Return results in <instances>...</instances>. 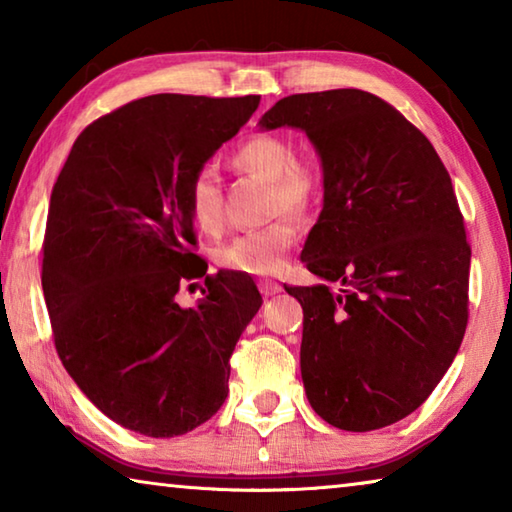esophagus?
<instances>
[{
    "instance_id": "34e87169",
    "label": "esophagus",
    "mask_w": 512,
    "mask_h": 512,
    "mask_svg": "<svg viewBox=\"0 0 512 512\" xmlns=\"http://www.w3.org/2000/svg\"><path fill=\"white\" fill-rule=\"evenodd\" d=\"M259 291H262L264 298H268V296H275V293H280L282 287L273 280H259Z\"/></svg>"
}]
</instances>
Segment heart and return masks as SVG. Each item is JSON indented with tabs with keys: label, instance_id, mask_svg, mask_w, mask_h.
<instances>
[{
	"label": "heart",
	"instance_id": "1",
	"mask_svg": "<svg viewBox=\"0 0 512 512\" xmlns=\"http://www.w3.org/2000/svg\"><path fill=\"white\" fill-rule=\"evenodd\" d=\"M232 167L248 176L262 178L271 185V212L305 214L318 201L323 189V173L309 160H296V151L287 137L255 135L232 153ZM187 207L194 225L207 235L223 225L221 185L210 169L194 173L187 187ZM298 241V225L282 216L264 228L241 232L216 248L214 262L225 271L268 275L280 271L289 250Z\"/></svg>",
	"mask_w": 512,
	"mask_h": 512
}]
</instances>
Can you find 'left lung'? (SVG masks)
<instances>
[{
	"label": "left lung",
	"mask_w": 512,
	"mask_h": 512,
	"mask_svg": "<svg viewBox=\"0 0 512 512\" xmlns=\"http://www.w3.org/2000/svg\"><path fill=\"white\" fill-rule=\"evenodd\" d=\"M262 131L307 133L323 169V210L300 259L320 280L298 298L300 372L320 418L372 431L427 400L461 348L472 250L436 149L363 90L291 94Z\"/></svg>",
	"instance_id": "obj_1"
}]
</instances>
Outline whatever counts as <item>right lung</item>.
<instances>
[{
  "label": "right lung",
  "instance_id": "1",
  "mask_svg": "<svg viewBox=\"0 0 512 512\" xmlns=\"http://www.w3.org/2000/svg\"><path fill=\"white\" fill-rule=\"evenodd\" d=\"M257 106V94L126 103L76 137L51 189L42 291L58 357L142 436H183L221 409L232 350L262 307L248 277L205 275L187 207L194 173ZM198 276L204 298L180 308L177 289Z\"/></svg>",
  "mask_w": 512,
  "mask_h": 512
}]
</instances>
